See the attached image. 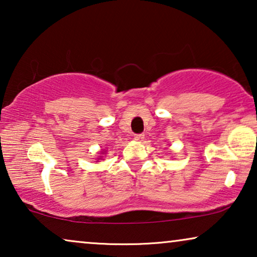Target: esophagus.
<instances>
[{
  "label": "esophagus",
  "mask_w": 257,
  "mask_h": 257,
  "mask_svg": "<svg viewBox=\"0 0 257 257\" xmlns=\"http://www.w3.org/2000/svg\"><path fill=\"white\" fill-rule=\"evenodd\" d=\"M144 138H145V136L144 135H135V140H137V142H143Z\"/></svg>",
  "instance_id": "esophagus-1"
}]
</instances>
